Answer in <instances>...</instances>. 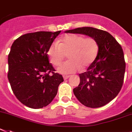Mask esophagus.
Wrapping results in <instances>:
<instances>
[{
  "label": "esophagus",
  "mask_w": 132,
  "mask_h": 132,
  "mask_svg": "<svg viewBox=\"0 0 132 132\" xmlns=\"http://www.w3.org/2000/svg\"><path fill=\"white\" fill-rule=\"evenodd\" d=\"M63 77H64V80H67L68 78H69L70 76H63Z\"/></svg>",
  "instance_id": "obj_1"
}]
</instances>
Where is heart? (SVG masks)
I'll use <instances>...</instances> for the list:
<instances>
[{
    "instance_id": "heart-1",
    "label": "heart",
    "mask_w": 132,
    "mask_h": 132,
    "mask_svg": "<svg viewBox=\"0 0 132 132\" xmlns=\"http://www.w3.org/2000/svg\"><path fill=\"white\" fill-rule=\"evenodd\" d=\"M98 50V42L94 37L67 34L60 39L59 43H52L47 54L50 62L54 66L60 65L67 55L69 60L62 64L57 71L62 75H69L91 66L97 58Z\"/></svg>"
}]
</instances>
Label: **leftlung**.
<instances>
[{
  "instance_id": "left-lung-1",
  "label": "left lung",
  "mask_w": 132,
  "mask_h": 132,
  "mask_svg": "<svg viewBox=\"0 0 132 132\" xmlns=\"http://www.w3.org/2000/svg\"><path fill=\"white\" fill-rule=\"evenodd\" d=\"M65 33L84 34L98 42L97 58L87 71L79 74L80 84L73 92L85 106L97 108L105 105L118 95L123 82L126 62L121 45L109 33L90 27Z\"/></svg>"
}]
</instances>
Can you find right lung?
I'll use <instances>...</instances> for the list:
<instances>
[{
	"instance_id": "1",
	"label": "right lung",
	"mask_w": 132,
	"mask_h": 132,
	"mask_svg": "<svg viewBox=\"0 0 132 132\" xmlns=\"http://www.w3.org/2000/svg\"><path fill=\"white\" fill-rule=\"evenodd\" d=\"M61 31H37L20 36L8 56V79L21 103L33 109L48 105L56 97L62 76L55 73L47 51Z\"/></svg>"
}]
</instances>
